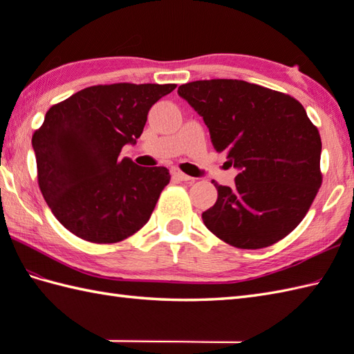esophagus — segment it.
Returning <instances> with one entry per match:
<instances>
[{
    "mask_svg": "<svg viewBox=\"0 0 354 354\" xmlns=\"http://www.w3.org/2000/svg\"><path fill=\"white\" fill-rule=\"evenodd\" d=\"M171 176L179 179V181H192V179H193L189 175H185V173H183L178 167H173L171 169Z\"/></svg>",
    "mask_w": 354,
    "mask_h": 354,
    "instance_id": "34e87169",
    "label": "esophagus"
}]
</instances>
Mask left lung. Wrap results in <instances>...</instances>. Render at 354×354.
<instances>
[{"label": "left lung", "instance_id": "left-lung-1", "mask_svg": "<svg viewBox=\"0 0 354 354\" xmlns=\"http://www.w3.org/2000/svg\"><path fill=\"white\" fill-rule=\"evenodd\" d=\"M178 94L204 118L217 152L240 171L219 185L216 204L202 213L225 243L260 250L295 230L322 183L321 137L306 109L289 94L245 80H196Z\"/></svg>", "mask_w": 354, "mask_h": 354}]
</instances>
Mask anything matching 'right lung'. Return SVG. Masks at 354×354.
I'll return each mask as SVG.
<instances>
[{
    "label": "right lung",
    "mask_w": 354,
    "mask_h": 354,
    "mask_svg": "<svg viewBox=\"0 0 354 354\" xmlns=\"http://www.w3.org/2000/svg\"><path fill=\"white\" fill-rule=\"evenodd\" d=\"M175 88L95 85L47 111L32 138L37 184L51 213L74 236L117 243L147 223L170 173L140 167L120 152L135 145L149 109Z\"/></svg>",
    "instance_id": "add662e5"
}]
</instances>
